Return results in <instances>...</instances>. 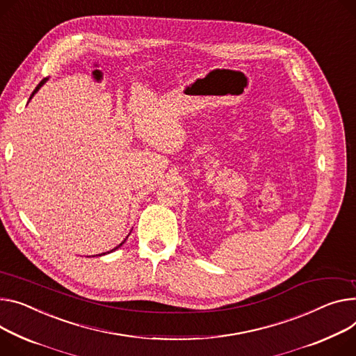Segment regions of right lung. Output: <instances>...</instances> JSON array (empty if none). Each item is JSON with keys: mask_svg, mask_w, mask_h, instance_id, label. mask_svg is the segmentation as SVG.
<instances>
[{"mask_svg": "<svg viewBox=\"0 0 356 356\" xmlns=\"http://www.w3.org/2000/svg\"><path fill=\"white\" fill-rule=\"evenodd\" d=\"M45 81H47V78H44V79H42V81H41V83H40V84H38V86H37V88H35V90H34V92H33V94H31V97H30V99H31V98H33V95H34V94H35V92H37V91H38V90H40V88H41V87H42V84H44V83H45ZM124 242H125V241H124ZM124 242H121V243H120V245H118V247H117V248H120V247H121V245H122V243H124ZM117 248H115V250H117ZM115 250H113V251H115ZM102 255H105V254H102Z\"/></svg>", "mask_w": 356, "mask_h": 356, "instance_id": "right-lung-1", "label": "right lung"}]
</instances>
